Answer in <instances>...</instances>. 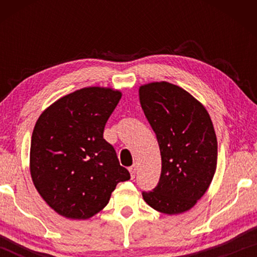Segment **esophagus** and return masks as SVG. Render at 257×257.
Masks as SVG:
<instances>
[{
    "instance_id": "esophagus-1",
    "label": "esophagus",
    "mask_w": 257,
    "mask_h": 257,
    "mask_svg": "<svg viewBox=\"0 0 257 257\" xmlns=\"http://www.w3.org/2000/svg\"><path fill=\"white\" fill-rule=\"evenodd\" d=\"M128 171H130V174H131V178L135 179L136 178V173H137V166H136V165H133V166L130 167Z\"/></svg>"
}]
</instances>
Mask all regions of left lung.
I'll return each mask as SVG.
<instances>
[{
  "label": "left lung",
  "instance_id": "8db88e82",
  "mask_svg": "<svg viewBox=\"0 0 257 257\" xmlns=\"http://www.w3.org/2000/svg\"><path fill=\"white\" fill-rule=\"evenodd\" d=\"M139 99L161 154L159 182L143 198L158 212L184 213L205 194L216 171L213 122L203 105L174 84L140 86Z\"/></svg>",
  "mask_w": 257,
  "mask_h": 257
}]
</instances>
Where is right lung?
I'll return each mask as SVG.
<instances>
[{"instance_id": "add662e5", "label": "right lung", "mask_w": 257, "mask_h": 257, "mask_svg": "<svg viewBox=\"0 0 257 257\" xmlns=\"http://www.w3.org/2000/svg\"><path fill=\"white\" fill-rule=\"evenodd\" d=\"M121 98L108 87H84L50 105L35 125L30 173L44 201L59 215L85 220L108 203L130 173L103 138Z\"/></svg>"}]
</instances>
